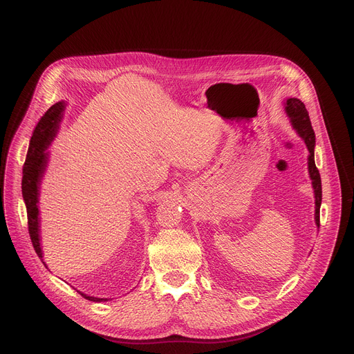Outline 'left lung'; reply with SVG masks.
<instances>
[{"label": "left lung", "mask_w": 354, "mask_h": 354, "mask_svg": "<svg viewBox=\"0 0 354 354\" xmlns=\"http://www.w3.org/2000/svg\"><path fill=\"white\" fill-rule=\"evenodd\" d=\"M286 107V113L290 118V122L294 127V130L299 136L304 140L307 149H308V174L311 179V185L314 189V198H315V212H314V219H315V225L320 227V205H322V178L319 174V169L315 167L314 162V146H315V135L314 130L311 127L310 116L308 111L304 106V103L300 99L290 97L284 102Z\"/></svg>", "instance_id": "obj_1"}]
</instances>
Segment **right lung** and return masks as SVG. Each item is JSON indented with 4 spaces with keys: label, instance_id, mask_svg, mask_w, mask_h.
Wrapping results in <instances>:
<instances>
[{
    "label": "right lung",
    "instance_id": "right-lung-1",
    "mask_svg": "<svg viewBox=\"0 0 354 354\" xmlns=\"http://www.w3.org/2000/svg\"><path fill=\"white\" fill-rule=\"evenodd\" d=\"M66 109V102H57L53 104L46 115L37 123L34 133L30 140V147L27 152L26 163L23 166V199L27 208V219H28V232L32 247L41 258L43 261V250H41V239H40V209H39V201H40V188L41 180L46 172V167L48 163L50 152H47L48 146L51 145L53 139L59 132L60 122L63 119V113ZM46 266V263L43 261ZM84 299L90 301H107L109 299H99V297H91L82 291H79Z\"/></svg>",
    "mask_w": 354,
    "mask_h": 354
}]
</instances>
